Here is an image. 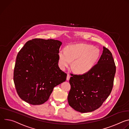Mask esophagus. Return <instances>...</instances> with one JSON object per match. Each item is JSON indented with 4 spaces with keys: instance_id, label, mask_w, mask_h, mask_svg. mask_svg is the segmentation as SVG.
<instances>
[{
    "instance_id": "obj_1",
    "label": "esophagus",
    "mask_w": 129,
    "mask_h": 129,
    "mask_svg": "<svg viewBox=\"0 0 129 129\" xmlns=\"http://www.w3.org/2000/svg\"><path fill=\"white\" fill-rule=\"evenodd\" d=\"M70 76H69V74H67V78H66L67 80V81H69V79H70Z\"/></svg>"
}]
</instances>
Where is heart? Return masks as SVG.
<instances>
[{
	"label": "heart",
	"mask_w": 129,
	"mask_h": 129,
	"mask_svg": "<svg viewBox=\"0 0 129 129\" xmlns=\"http://www.w3.org/2000/svg\"><path fill=\"white\" fill-rule=\"evenodd\" d=\"M100 50L93 46L86 44H76L66 46L58 53L60 67L65 69L72 61V67L80 75L89 72L92 69L100 57Z\"/></svg>",
	"instance_id": "obj_1"
}]
</instances>
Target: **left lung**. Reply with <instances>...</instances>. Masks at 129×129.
Wrapping results in <instances>:
<instances>
[{
  "instance_id": "1",
  "label": "left lung",
  "mask_w": 129,
  "mask_h": 129,
  "mask_svg": "<svg viewBox=\"0 0 129 129\" xmlns=\"http://www.w3.org/2000/svg\"><path fill=\"white\" fill-rule=\"evenodd\" d=\"M115 72L112 53L104 46L98 64L89 72L82 75L71 74L69 106L81 113L99 108L111 93Z\"/></svg>"
}]
</instances>
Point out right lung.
Wrapping results in <instances>:
<instances>
[{
    "instance_id": "right-lung-1",
    "label": "right lung",
    "mask_w": 129,
    "mask_h": 129,
    "mask_svg": "<svg viewBox=\"0 0 129 129\" xmlns=\"http://www.w3.org/2000/svg\"><path fill=\"white\" fill-rule=\"evenodd\" d=\"M62 44L53 39H34L27 41L18 52L14 82L23 101L41 105L48 100L54 87L66 81V73L58 65Z\"/></svg>"
}]
</instances>
